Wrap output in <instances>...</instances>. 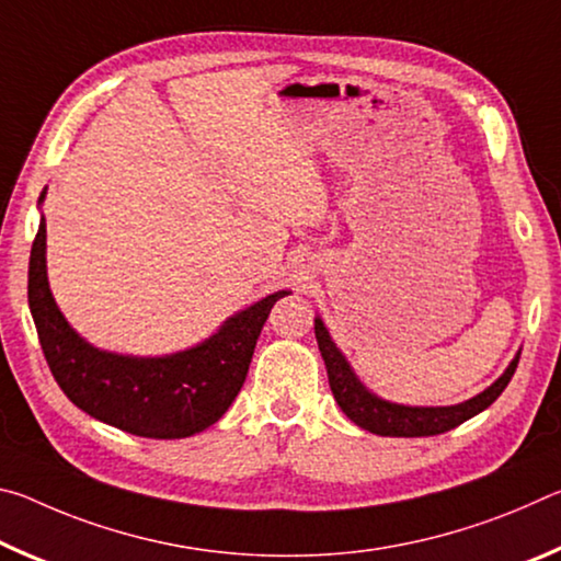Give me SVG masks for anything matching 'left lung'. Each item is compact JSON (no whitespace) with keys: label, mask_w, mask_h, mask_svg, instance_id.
I'll use <instances>...</instances> for the list:
<instances>
[{"label":"left lung","mask_w":561,"mask_h":561,"mask_svg":"<svg viewBox=\"0 0 561 561\" xmlns=\"http://www.w3.org/2000/svg\"><path fill=\"white\" fill-rule=\"evenodd\" d=\"M314 334L321 351V358L327 364L329 386L334 393L336 403L358 428L376 435H388V438H425V435H440L445 431L458 428L460 423L470 421L497 401L500 393L505 391L510 378L515 376L519 351L515 358L510 360L495 383L488 386L485 391L468 398V401L455 405H403L386 401V398L376 396L371 388H366L364 381L354 374V368L341 354V348L334 344L329 329L324 327L321 317L314 319Z\"/></svg>","instance_id":"8db88e82"}]
</instances>
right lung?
Instances as JSON below:
<instances>
[{
    "instance_id": "1",
    "label": "right lung",
    "mask_w": 561,
    "mask_h": 561,
    "mask_svg": "<svg viewBox=\"0 0 561 561\" xmlns=\"http://www.w3.org/2000/svg\"><path fill=\"white\" fill-rule=\"evenodd\" d=\"M46 187L39 195V207ZM289 289L227 317L201 344L165 356H130L89 344L61 314L46 277V220L30 257V309L56 383L73 405L140 438L175 440L220 421L240 393L260 331Z\"/></svg>"
}]
</instances>
